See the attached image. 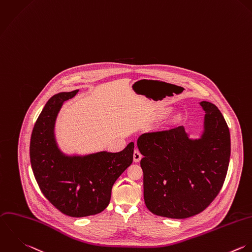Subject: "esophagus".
Here are the masks:
<instances>
[{
    "label": "esophagus",
    "mask_w": 252,
    "mask_h": 252,
    "mask_svg": "<svg viewBox=\"0 0 252 252\" xmlns=\"http://www.w3.org/2000/svg\"><path fill=\"white\" fill-rule=\"evenodd\" d=\"M142 154L138 151V150H135L134 151V154H133V158H134V161L135 162H139L141 159H142Z\"/></svg>",
    "instance_id": "esophagus-1"
}]
</instances>
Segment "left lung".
I'll list each match as a JSON object with an SVG mask.
<instances>
[{"label": "left lung", "instance_id": "left-lung-1", "mask_svg": "<svg viewBox=\"0 0 252 252\" xmlns=\"http://www.w3.org/2000/svg\"><path fill=\"white\" fill-rule=\"evenodd\" d=\"M204 132L190 140L183 126L145 133L138 139L144 158V198L156 215L185 219L203 211L221 190L230 162L228 125L218 107L201 101Z\"/></svg>", "mask_w": 252, "mask_h": 252}]
</instances>
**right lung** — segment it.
Wrapping results in <instances>:
<instances>
[{
    "label": "right lung",
    "instance_id": "1",
    "mask_svg": "<svg viewBox=\"0 0 252 252\" xmlns=\"http://www.w3.org/2000/svg\"><path fill=\"white\" fill-rule=\"evenodd\" d=\"M77 93H60L48 100L32 131L30 161L46 198L67 216L86 217L100 213L108 205L113 184L133 162L134 143L119 153L63 155L56 143L55 123L63 102Z\"/></svg>",
    "mask_w": 252,
    "mask_h": 252
}]
</instances>
